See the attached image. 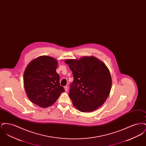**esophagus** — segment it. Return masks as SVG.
<instances>
[{
	"mask_svg": "<svg viewBox=\"0 0 146 146\" xmlns=\"http://www.w3.org/2000/svg\"><path fill=\"white\" fill-rule=\"evenodd\" d=\"M64 89H65V91H68V86H64Z\"/></svg>",
	"mask_w": 146,
	"mask_h": 146,
	"instance_id": "esophagus-1",
	"label": "esophagus"
}]
</instances>
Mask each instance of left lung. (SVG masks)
Segmentation results:
<instances>
[{
	"label": "left lung",
	"instance_id": "8db88e82",
	"mask_svg": "<svg viewBox=\"0 0 146 146\" xmlns=\"http://www.w3.org/2000/svg\"><path fill=\"white\" fill-rule=\"evenodd\" d=\"M74 77L69 96L82 112L95 111L104 104L111 90V78L104 63L94 56L65 61Z\"/></svg>",
	"mask_w": 146,
	"mask_h": 146
}]
</instances>
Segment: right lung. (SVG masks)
Instances as JSON below:
<instances>
[{
    "instance_id": "right-lung-1",
    "label": "right lung",
    "mask_w": 146,
    "mask_h": 146,
    "mask_svg": "<svg viewBox=\"0 0 146 146\" xmlns=\"http://www.w3.org/2000/svg\"><path fill=\"white\" fill-rule=\"evenodd\" d=\"M58 62L53 57L39 56L27 65L24 72L26 92L32 102L46 108L54 104L64 89L56 72Z\"/></svg>"
}]
</instances>
